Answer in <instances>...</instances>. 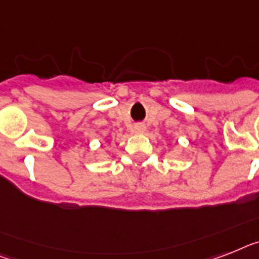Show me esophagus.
Listing matches in <instances>:
<instances>
[{"label":"esophagus","instance_id":"1","mask_svg":"<svg viewBox=\"0 0 259 259\" xmlns=\"http://www.w3.org/2000/svg\"><path fill=\"white\" fill-rule=\"evenodd\" d=\"M134 130H135V132H139V134H142V132L145 131V125L140 123V124H136V125H135Z\"/></svg>","mask_w":259,"mask_h":259}]
</instances>
